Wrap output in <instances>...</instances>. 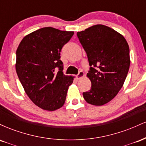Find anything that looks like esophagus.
<instances>
[{
	"mask_svg": "<svg viewBox=\"0 0 146 146\" xmlns=\"http://www.w3.org/2000/svg\"><path fill=\"white\" fill-rule=\"evenodd\" d=\"M84 76V73L83 71H80L79 72V73L78 75H77V76H76V78H77V79H78V80H80V79H82L83 78V77Z\"/></svg>",
	"mask_w": 146,
	"mask_h": 146,
	"instance_id": "34e87169",
	"label": "esophagus"
}]
</instances>
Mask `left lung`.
<instances>
[{
    "instance_id": "8db88e82",
    "label": "left lung",
    "mask_w": 146,
    "mask_h": 146,
    "mask_svg": "<svg viewBox=\"0 0 146 146\" xmlns=\"http://www.w3.org/2000/svg\"><path fill=\"white\" fill-rule=\"evenodd\" d=\"M90 66L86 76L90 90L84 92L87 103L102 106L115 98L123 86L130 67V49L121 33L95 25L77 33Z\"/></svg>"
}]
</instances>
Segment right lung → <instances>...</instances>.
I'll list each match as a JSON object with an SVG mask.
<instances>
[{"label":"right lung","mask_w":146,"mask_h":146,"mask_svg":"<svg viewBox=\"0 0 146 146\" xmlns=\"http://www.w3.org/2000/svg\"><path fill=\"white\" fill-rule=\"evenodd\" d=\"M73 34L44 27L27 35L18 45L16 73L26 94L42 109L53 111L64 104L74 77L63 74L60 52ZM57 67L59 71L56 73Z\"/></svg>","instance_id":"obj_1"}]
</instances>
